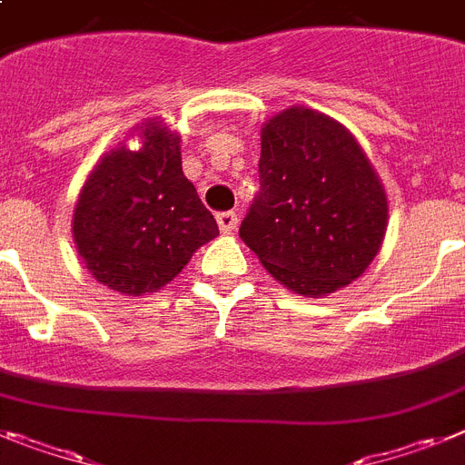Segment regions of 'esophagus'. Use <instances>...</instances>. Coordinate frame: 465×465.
<instances>
[{
	"label": "esophagus",
	"instance_id": "1",
	"mask_svg": "<svg viewBox=\"0 0 465 465\" xmlns=\"http://www.w3.org/2000/svg\"><path fill=\"white\" fill-rule=\"evenodd\" d=\"M217 224H220V232L222 233H232L236 232V226H239V214L236 213H220L217 214Z\"/></svg>",
	"mask_w": 465,
	"mask_h": 465
}]
</instances>
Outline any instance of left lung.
I'll return each mask as SVG.
<instances>
[{"label": "left lung", "instance_id": "8db88e82", "mask_svg": "<svg viewBox=\"0 0 465 465\" xmlns=\"http://www.w3.org/2000/svg\"><path fill=\"white\" fill-rule=\"evenodd\" d=\"M260 193L239 236L288 291L323 298L357 281L388 229V196L364 148L307 106L262 124Z\"/></svg>", "mask_w": 465, "mask_h": 465}]
</instances>
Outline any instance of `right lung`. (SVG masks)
Wrapping results in <instances>:
<instances>
[{"instance_id": "1", "label": "right lung", "mask_w": 465, "mask_h": 465, "mask_svg": "<svg viewBox=\"0 0 465 465\" xmlns=\"http://www.w3.org/2000/svg\"><path fill=\"white\" fill-rule=\"evenodd\" d=\"M132 134L142 146H113L84 179L73 241L94 279L139 298L174 281L220 229L182 173L179 132L163 118H148Z\"/></svg>"}]
</instances>
